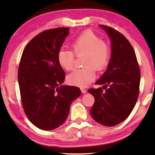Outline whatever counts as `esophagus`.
Listing matches in <instances>:
<instances>
[{"mask_svg": "<svg viewBox=\"0 0 155 155\" xmlns=\"http://www.w3.org/2000/svg\"><path fill=\"white\" fill-rule=\"evenodd\" d=\"M80 90H81V92H82V94H86V93H87V90L84 88L82 87V88H80Z\"/></svg>", "mask_w": 155, "mask_h": 155, "instance_id": "obj_1", "label": "esophagus"}]
</instances>
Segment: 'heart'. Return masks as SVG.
Masks as SVG:
<instances>
[{
	"label": "heart",
	"instance_id": "1",
	"mask_svg": "<svg viewBox=\"0 0 155 155\" xmlns=\"http://www.w3.org/2000/svg\"><path fill=\"white\" fill-rule=\"evenodd\" d=\"M72 47L77 56L84 55L83 65L86 67L74 71L68 75L67 81L71 85L86 87L94 80V68L101 71L107 65L110 57L109 47L91 30L84 31L78 36L72 42ZM57 60L65 71L73 68L75 56L71 50L61 48L57 54Z\"/></svg>",
	"mask_w": 155,
	"mask_h": 155
}]
</instances>
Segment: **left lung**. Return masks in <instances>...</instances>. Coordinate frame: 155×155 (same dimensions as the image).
Here are the masks:
<instances>
[{
    "label": "left lung",
    "instance_id": "obj_1",
    "mask_svg": "<svg viewBox=\"0 0 155 155\" xmlns=\"http://www.w3.org/2000/svg\"><path fill=\"white\" fill-rule=\"evenodd\" d=\"M109 36L111 54L104 73L95 82L106 88L90 89L95 101L92 117L103 126H114L126 120L133 111L139 95L140 72L135 53L122 34L111 27L99 25Z\"/></svg>",
    "mask_w": 155,
    "mask_h": 155
}]
</instances>
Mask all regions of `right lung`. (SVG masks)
I'll return each instance as SVG.
<instances>
[{"mask_svg":"<svg viewBox=\"0 0 155 155\" xmlns=\"http://www.w3.org/2000/svg\"><path fill=\"white\" fill-rule=\"evenodd\" d=\"M69 28L44 31L29 42L19 65L18 82L23 109L29 120L41 130H51L65 121L79 87L63 85L65 73L57 54Z\"/></svg>","mask_w":155,"mask_h":155,"instance_id":"1","label":"right lung"}]
</instances>
